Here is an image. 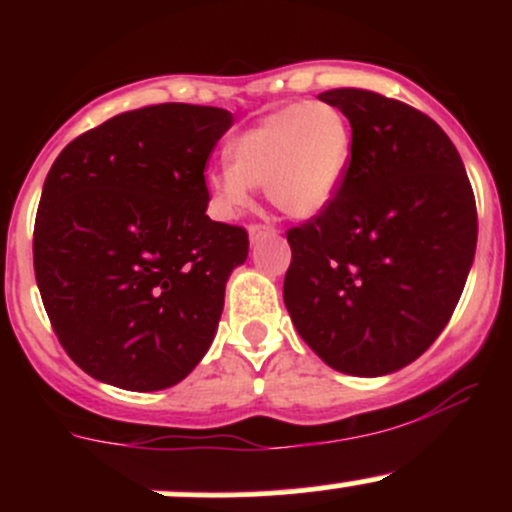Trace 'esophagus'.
Here are the masks:
<instances>
[{
	"label": "esophagus",
	"mask_w": 512,
	"mask_h": 512,
	"mask_svg": "<svg viewBox=\"0 0 512 512\" xmlns=\"http://www.w3.org/2000/svg\"><path fill=\"white\" fill-rule=\"evenodd\" d=\"M276 228L269 226V223H252L248 228V236H250V243H257V240L262 238H269V236H276Z\"/></svg>",
	"instance_id": "obj_1"
}]
</instances>
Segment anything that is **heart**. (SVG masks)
<instances>
[{
    "label": "heart",
    "mask_w": 512,
    "mask_h": 512,
    "mask_svg": "<svg viewBox=\"0 0 512 512\" xmlns=\"http://www.w3.org/2000/svg\"><path fill=\"white\" fill-rule=\"evenodd\" d=\"M351 144V125L337 105H284L231 139L228 168L209 175V192L233 216L250 204V187H264L276 209L308 219L337 195Z\"/></svg>",
    "instance_id": "1"
}]
</instances>
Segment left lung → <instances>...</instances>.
<instances>
[{"label": "left lung", "instance_id": "8db88e82", "mask_svg": "<svg viewBox=\"0 0 512 512\" xmlns=\"http://www.w3.org/2000/svg\"><path fill=\"white\" fill-rule=\"evenodd\" d=\"M354 134L337 195L286 233L284 303L327 366L378 378L438 339L477 250V204L431 117L363 88H332Z\"/></svg>", "mask_w": 512, "mask_h": 512}]
</instances>
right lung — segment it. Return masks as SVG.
Instances as JSON below:
<instances>
[{"label": "right lung", "mask_w": 512, "mask_h": 512, "mask_svg": "<svg viewBox=\"0 0 512 512\" xmlns=\"http://www.w3.org/2000/svg\"><path fill=\"white\" fill-rule=\"evenodd\" d=\"M233 115L161 103L88 129L52 163L33 231L40 298L69 358L132 392L202 361L248 233L207 216L204 166Z\"/></svg>", "instance_id": "obj_1"}]
</instances>
